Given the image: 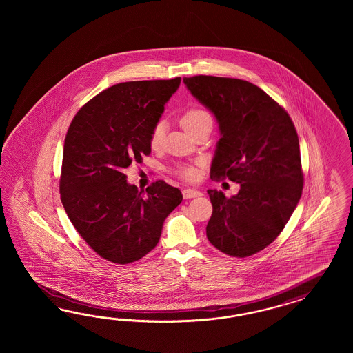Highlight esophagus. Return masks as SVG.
<instances>
[{"label": "esophagus", "instance_id": "34e87169", "mask_svg": "<svg viewBox=\"0 0 353 353\" xmlns=\"http://www.w3.org/2000/svg\"><path fill=\"white\" fill-rule=\"evenodd\" d=\"M182 195L185 199H190V198H196V196H202L203 192L196 190V189H183Z\"/></svg>", "mask_w": 353, "mask_h": 353}]
</instances>
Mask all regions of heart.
Returning <instances> with one entry per match:
<instances>
[{"label":"heart","instance_id":"heart-1","mask_svg":"<svg viewBox=\"0 0 353 353\" xmlns=\"http://www.w3.org/2000/svg\"><path fill=\"white\" fill-rule=\"evenodd\" d=\"M204 123H212V117L210 115V112H207L203 108H190L182 115V127L186 129L189 133L194 132L195 129L204 124ZM163 137H164V123L159 121L152 128L151 136H150V145L152 148L161 146ZM177 172H179V174H181L182 177L189 179V180L195 179L196 174H198L196 170L194 167H190V165H181V167H179Z\"/></svg>","mask_w":353,"mask_h":353}]
</instances>
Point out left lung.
<instances>
[{"label":"left lung","mask_w":353,"mask_h":353,"mask_svg":"<svg viewBox=\"0 0 353 353\" xmlns=\"http://www.w3.org/2000/svg\"><path fill=\"white\" fill-rule=\"evenodd\" d=\"M183 83L219 124L211 179L241 186L230 198L207 192L214 207L207 238L229 256H251L277 238L299 203L304 179L296 129L285 108L248 81L199 75Z\"/></svg>","instance_id":"obj_1"}]
</instances>
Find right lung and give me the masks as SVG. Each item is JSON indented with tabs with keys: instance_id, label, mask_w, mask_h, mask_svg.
<instances>
[{
	"instance_id": "obj_1",
	"label": "right lung",
	"mask_w": 353,
	"mask_h": 353,
	"mask_svg": "<svg viewBox=\"0 0 353 353\" xmlns=\"http://www.w3.org/2000/svg\"><path fill=\"white\" fill-rule=\"evenodd\" d=\"M180 83L174 77L111 86L81 107L67 130L61 201L77 233L111 263L148 255L182 202L181 192L163 180L145 195L124 174L151 152L152 128Z\"/></svg>"
}]
</instances>
